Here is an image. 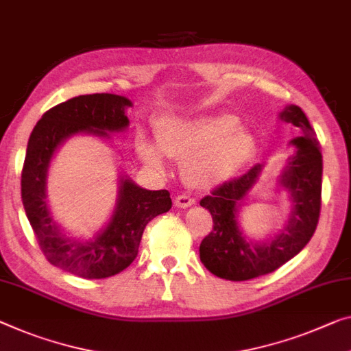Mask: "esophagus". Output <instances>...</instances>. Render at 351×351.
<instances>
[{"instance_id": "esophagus-1", "label": "esophagus", "mask_w": 351, "mask_h": 351, "mask_svg": "<svg viewBox=\"0 0 351 351\" xmlns=\"http://www.w3.org/2000/svg\"><path fill=\"white\" fill-rule=\"evenodd\" d=\"M193 203H195V200H193L191 195H187V193H181V195H178L175 198V205L178 208H189Z\"/></svg>"}]
</instances>
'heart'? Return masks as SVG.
<instances>
[{
	"label": "heart",
	"mask_w": 351,
	"mask_h": 351,
	"mask_svg": "<svg viewBox=\"0 0 351 351\" xmlns=\"http://www.w3.org/2000/svg\"><path fill=\"white\" fill-rule=\"evenodd\" d=\"M162 153L184 160L186 180L195 187H211L232 178L244 167L254 151L247 132L238 129L232 114H208L197 118H164L156 125ZM138 153L151 167L162 169L158 146L138 138Z\"/></svg>",
	"instance_id": "heart-1"
}]
</instances>
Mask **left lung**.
I'll return each instance as SVG.
<instances>
[{"mask_svg":"<svg viewBox=\"0 0 351 351\" xmlns=\"http://www.w3.org/2000/svg\"><path fill=\"white\" fill-rule=\"evenodd\" d=\"M280 118L301 130L293 140L296 154L282 175V184L291 191L295 208L285 232L273 241L252 245L244 241L237 226V206L257 182L261 165L257 164L243 176L223 182L202 198L200 205L213 216V230L200 244V260L214 276L227 280H249L280 268L300 254L315 233L322 209L323 160L315 130L300 107L290 106Z\"/></svg>","mask_w":351,"mask_h":351,"instance_id":"8db88e82","label":"left lung"}]
</instances>
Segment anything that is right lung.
<instances>
[{
	"instance_id": "1",
	"label": "right lung",
	"mask_w": 351,
	"mask_h": 351,
	"mask_svg": "<svg viewBox=\"0 0 351 351\" xmlns=\"http://www.w3.org/2000/svg\"><path fill=\"white\" fill-rule=\"evenodd\" d=\"M129 99L117 94H86L72 97L42 114L29 135L22 170V202L38 244L51 265L83 279H106L121 273L138 254L143 230L156 216L171 208L169 191H146L123 181L117 213L94 241L67 239L51 221L45 203L49 162L62 140L77 132L107 135L129 124L124 108Z\"/></svg>"
}]
</instances>
